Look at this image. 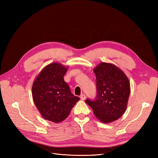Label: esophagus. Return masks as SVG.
Here are the masks:
<instances>
[{
  "label": "esophagus",
  "mask_w": 158,
  "mask_h": 158,
  "mask_svg": "<svg viewBox=\"0 0 158 158\" xmlns=\"http://www.w3.org/2000/svg\"><path fill=\"white\" fill-rule=\"evenodd\" d=\"M80 99H82V100H84L85 99V94H81V95H80Z\"/></svg>",
  "instance_id": "esophagus-1"
}]
</instances>
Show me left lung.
<instances>
[{
    "instance_id": "1",
    "label": "left lung",
    "mask_w": 158,
    "mask_h": 158,
    "mask_svg": "<svg viewBox=\"0 0 158 158\" xmlns=\"http://www.w3.org/2000/svg\"><path fill=\"white\" fill-rule=\"evenodd\" d=\"M97 95L85 100L95 116L103 123L120 118L125 112L130 95V82L126 74L113 64L102 63L94 69Z\"/></svg>"
}]
</instances>
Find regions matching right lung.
I'll return each mask as SVG.
<instances>
[{"instance_id": "1", "label": "right lung", "mask_w": 158, "mask_h": 158, "mask_svg": "<svg viewBox=\"0 0 158 158\" xmlns=\"http://www.w3.org/2000/svg\"><path fill=\"white\" fill-rule=\"evenodd\" d=\"M67 69L60 63H51L41 71L32 85L33 102L41 116L55 123L67 118L80 99L64 82Z\"/></svg>"}]
</instances>
